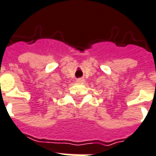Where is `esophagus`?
Segmentation results:
<instances>
[{
    "label": "esophagus",
    "instance_id": "obj_1",
    "mask_svg": "<svg viewBox=\"0 0 156 156\" xmlns=\"http://www.w3.org/2000/svg\"><path fill=\"white\" fill-rule=\"evenodd\" d=\"M84 79L83 78H79V79H77V80H76V82H77V83H82V82H84Z\"/></svg>",
    "mask_w": 156,
    "mask_h": 156
}]
</instances>
